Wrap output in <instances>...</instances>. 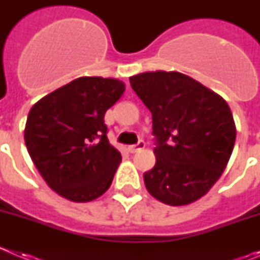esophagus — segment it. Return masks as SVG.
<instances>
[{"mask_svg": "<svg viewBox=\"0 0 260 260\" xmlns=\"http://www.w3.org/2000/svg\"><path fill=\"white\" fill-rule=\"evenodd\" d=\"M144 147H146V143H144V141H139L137 144H133V146H128L127 150H128V152L135 153V152H138V151L143 150Z\"/></svg>", "mask_w": 260, "mask_h": 260, "instance_id": "34e87169", "label": "esophagus"}]
</instances>
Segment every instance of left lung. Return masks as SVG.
Masks as SVG:
<instances>
[{
  "label": "left lung",
  "mask_w": 260,
  "mask_h": 260,
  "mask_svg": "<svg viewBox=\"0 0 260 260\" xmlns=\"http://www.w3.org/2000/svg\"><path fill=\"white\" fill-rule=\"evenodd\" d=\"M152 114L156 164L143 174L147 190L169 206L198 201L215 185L231 158L236 125L224 99L177 71L130 78Z\"/></svg>",
  "instance_id": "1"
}]
</instances>
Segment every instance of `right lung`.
I'll use <instances>...</instances> for the list:
<instances>
[{"label":"right lung","instance_id":"right-lung-1","mask_svg":"<svg viewBox=\"0 0 260 260\" xmlns=\"http://www.w3.org/2000/svg\"><path fill=\"white\" fill-rule=\"evenodd\" d=\"M123 82L82 77L50 92L29 110L24 142L45 182L73 202H91L109 189L122 160L109 143L105 112Z\"/></svg>","mask_w":260,"mask_h":260}]
</instances>
